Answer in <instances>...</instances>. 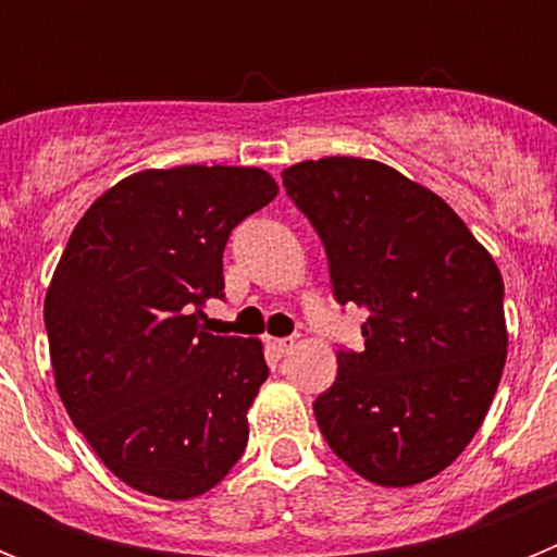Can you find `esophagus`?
I'll return each instance as SVG.
<instances>
[{
  "mask_svg": "<svg viewBox=\"0 0 557 557\" xmlns=\"http://www.w3.org/2000/svg\"><path fill=\"white\" fill-rule=\"evenodd\" d=\"M295 346L293 337H270L268 339V348L275 354V357H284V354H289V348Z\"/></svg>",
  "mask_w": 557,
  "mask_h": 557,
  "instance_id": "esophagus-1",
  "label": "esophagus"
}]
</instances>
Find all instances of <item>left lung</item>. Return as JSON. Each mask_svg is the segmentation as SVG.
<instances>
[{"instance_id":"obj_1","label":"left lung","mask_w":557,"mask_h":557,"mask_svg":"<svg viewBox=\"0 0 557 557\" xmlns=\"http://www.w3.org/2000/svg\"><path fill=\"white\" fill-rule=\"evenodd\" d=\"M321 234L334 298L366 309V348L337 351L314 401L334 455L368 482L410 488L451 466L482 426L508 357L505 284L444 198L351 156L282 172Z\"/></svg>"}]
</instances>
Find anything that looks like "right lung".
Wrapping results in <instances>:
<instances>
[{
  "label": "right lung",
  "mask_w": 557,
  "mask_h": 557,
  "mask_svg": "<svg viewBox=\"0 0 557 557\" xmlns=\"http://www.w3.org/2000/svg\"><path fill=\"white\" fill-rule=\"evenodd\" d=\"M275 195L259 166L141 170L69 236L44 301L58 396L108 471L141 494L191 499L243 457L264 348L203 332L200 312L223 298L234 225Z\"/></svg>",
  "instance_id": "1"
}]
</instances>
